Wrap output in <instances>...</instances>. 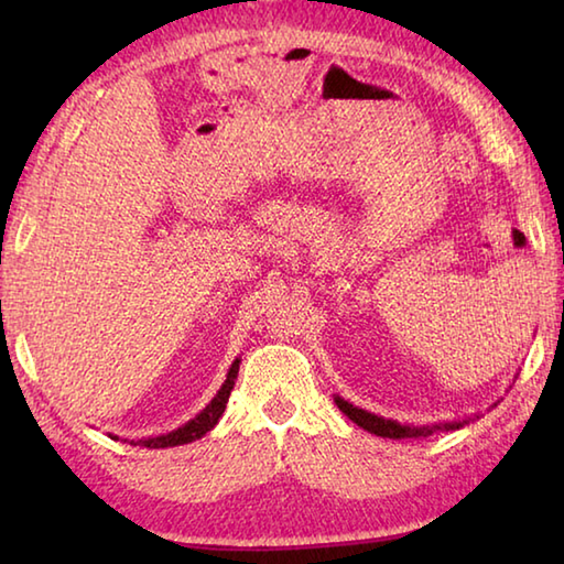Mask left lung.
Masks as SVG:
<instances>
[{
	"instance_id": "8db88e82",
	"label": "left lung",
	"mask_w": 564,
	"mask_h": 564,
	"mask_svg": "<svg viewBox=\"0 0 564 564\" xmlns=\"http://www.w3.org/2000/svg\"><path fill=\"white\" fill-rule=\"evenodd\" d=\"M336 405L352 420V423L360 425L362 431L380 435V437H393V441H400V437H427V435H433L435 431H457V427H463L467 423V420H463V423H460V420H455V423L415 427V425L398 423V420H388V417H380L376 413H368V410L350 405L348 400H343L340 395H336Z\"/></svg>"
}]
</instances>
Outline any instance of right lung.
I'll list each match as a JSON object with an SVG mask.
<instances>
[{
  "mask_svg": "<svg viewBox=\"0 0 564 564\" xmlns=\"http://www.w3.org/2000/svg\"><path fill=\"white\" fill-rule=\"evenodd\" d=\"M238 362L241 358H236L231 362V368H228V376L224 380V386L218 388V393L214 395L212 403H208L202 413H198L194 420H188L186 425L176 427V431H171L166 435H159V437H144V441H137L141 447H174V445H186V443H194L198 437H204L212 427L218 423V417L224 415L226 403H228V395H231V390L236 386V376H238ZM133 443V441H131Z\"/></svg>",
  "mask_w": 564,
  "mask_h": 564,
  "instance_id": "1",
  "label": "right lung"
}]
</instances>
